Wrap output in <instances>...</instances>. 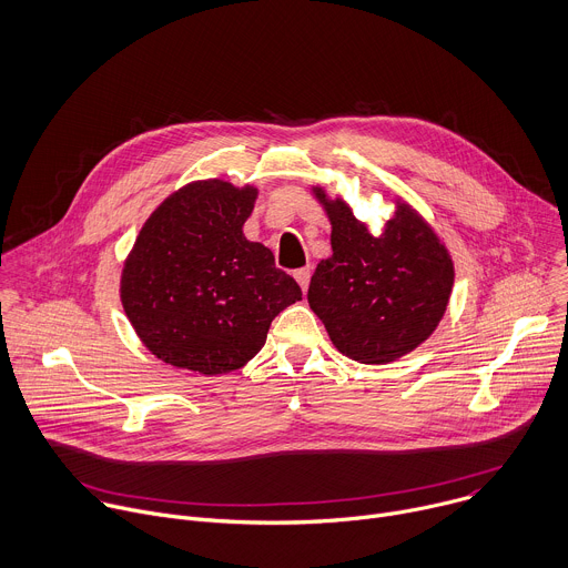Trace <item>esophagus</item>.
<instances>
[{"mask_svg": "<svg viewBox=\"0 0 568 568\" xmlns=\"http://www.w3.org/2000/svg\"><path fill=\"white\" fill-rule=\"evenodd\" d=\"M295 280H297V284L302 286V291H306L308 288V282H311V268L306 266V268H297L295 271Z\"/></svg>", "mask_w": 568, "mask_h": 568, "instance_id": "1", "label": "esophagus"}]
</instances>
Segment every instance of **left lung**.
I'll return each mask as SVG.
<instances>
[{"label": "left lung", "mask_w": 568, "mask_h": 568, "mask_svg": "<svg viewBox=\"0 0 568 568\" xmlns=\"http://www.w3.org/2000/svg\"><path fill=\"white\" fill-rule=\"evenodd\" d=\"M331 221V251L311 277L308 304L331 343L365 365H385L434 333L455 284V264L432 225L396 201L374 237L343 199L313 187Z\"/></svg>", "instance_id": "1"}]
</instances>
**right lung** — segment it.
Instances as JSON below:
<instances>
[{"instance_id":"obj_1","label":"right lung","mask_w":568,"mask_h":568,"mask_svg":"<svg viewBox=\"0 0 568 568\" xmlns=\"http://www.w3.org/2000/svg\"><path fill=\"white\" fill-rule=\"evenodd\" d=\"M257 187L194 181L145 221L121 275L123 308L163 363L203 376L244 367L277 313L302 300L273 253L244 237Z\"/></svg>"}]
</instances>
